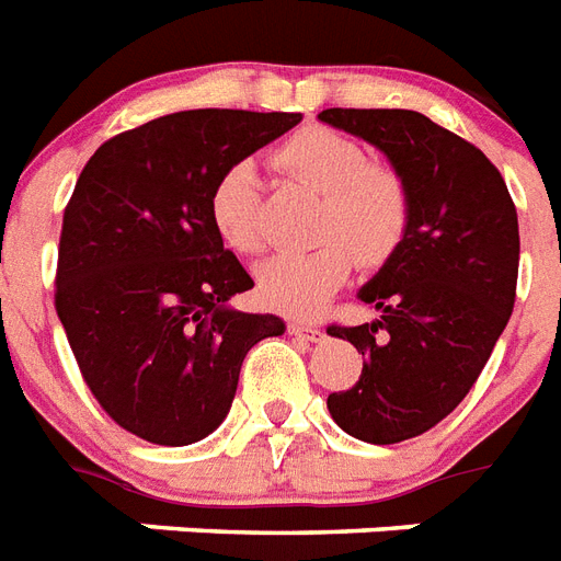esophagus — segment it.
Segmentation results:
<instances>
[{"mask_svg":"<svg viewBox=\"0 0 561 561\" xmlns=\"http://www.w3.org/2000/svg\"><path fill=\"white\" fill-rule=\"evenodd\" d=\"M289 333L295 339H304V342H321L324 339V330L316 324H304V321H289Z\"/></svg>","mask_w":561,"mask_h":561,"instance_id":"esophagus-1","label":"esophagus"}]
</instances>
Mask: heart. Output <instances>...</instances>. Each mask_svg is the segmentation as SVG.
I'll return each mask as SVG.
<instances>
[{
	"label": "heart",
	"instance_id": "1",
	"mask_svg": "<svg viewBox=\"0 0 561 561\" xmlns=\"http://www.w3.org/2000/svg\"><path fill=\"white\" fill-rule=\"evenodd\" d=\"M275 168L318 194L307 252L275 254L257 266V295L268 309L312 316L351 277L353 263L379 268L397 254L411 219L405 179L370 161L356 138L330 127H304L277 147ZM210 226L237 254L263 249L260 173L240 159L217 176L208 196Z\"/></svg>",
	"mask_w": 561,
	"mask_h": 561
}]
</instances>
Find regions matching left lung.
<instances>
[{
	"label": "left lung",
	"mask_w": 561,
	"mask_h": 561,
	"mask_svg": "<svg viewBox=\"0 0 561 561\" xmlns=\"http://www.w3.org/2000/svg\"><path fill=\"white\" fill-rule=\"evenodd\" d=\"M318 118L382 150L411 196L400 249L358 289L379 318L327 330L365 356L351 391L327 397L330 414L356 440L391 446L449 416L481 376L515 304L518 217L499 168L420 112Z\"/></svg>",
	"instance_id": "8db88e82"
}]
</instances>
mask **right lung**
Segmentation results:
<instances>
[{"label":"right lung","instance_id":"add662e5","mask_svg":"<svg viewBox=\"0 0 561 561\" xmlns=\"http://www.w3.org/2000/svg\"><path fill=\"white\" fill-rule=\"evenodd\" d=\"M301 112L187 110L110 138L62 214L54 307L89 391L141 440L187 446L234 402L245 353L284 335L277 316L228 307L252 289L210 226L228 164Z\"/></svg>","mask_w":561,"mask_h":561}]
</instances>
